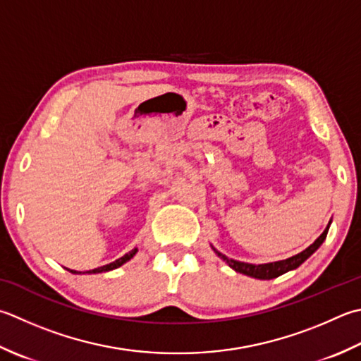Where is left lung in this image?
Masks as SVG:
<instances>
[{
	"mask_svg": "<svg viewBox=\"0 0 361 361\" xmlns=\"http://www.w3.org/2000/svg\"><path fill=\"white\" fill-rule=\"evenodd\" d=\"M329 227L330 224L327 225V228L324 230L322 235L316 239V241L305 249L303 252L298 253V255H294L288 259H281V261H275V263H267V264H249V263H241V261H236V259H228L225 255H222L221 252H217L214 247V252L217 253L219 257H221L225 263H227L230 267H233L236 272L239 274H244V275H250L253 279H259V280H271L275 277H280L281 274H285L288 271H293L295 267H299L303 261H305L308 257H312L313 253L319 249V245L324 243V239H326L327 233H329Z\"/></svg>",
	"mask_w": 361,
	"mask_h": 361,
	"instance_id": "1",
	"label": "left lung"
}]
</instances>
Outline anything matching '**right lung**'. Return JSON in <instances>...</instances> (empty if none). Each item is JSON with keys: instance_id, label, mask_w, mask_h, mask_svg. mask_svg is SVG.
<instances>
[{"instance_id": "obj_1", "label": "right lung", "mask_w": 361, "mask_h": 361, "mask_svg": "<svg viewBox=\"0 0 361 361\" xmlns=\"http://www.w3.org/2000/svg\"><path fill=\"white\" fill-rule=\"evenodd\" d=\"M136 252H137V249H133L131 252H128V253H125V255L122 257V258H118V259H116V261H112V263H109V264H106V266H102V267H97V269H92V271H86V274H97V272H108V271H112V269H117V267H120L122 266L123 263H126V261L128 259H131L134 255H136ZM70 272H73V274H78L76 271H70Z\"/></svg>"}]
</instances>
